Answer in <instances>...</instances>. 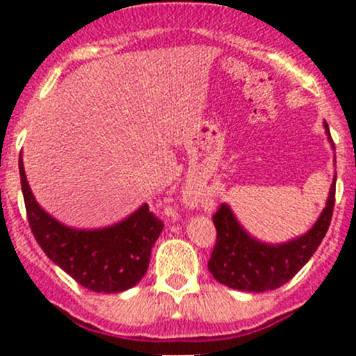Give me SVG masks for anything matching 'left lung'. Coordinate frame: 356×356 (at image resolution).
I'll list each match as a JSON object with an SVG mask.
<instances>
[{
  "label": "left lung",
  "mask_w": 356,
  "mask_h": 356,
  "mask_svg": "<svg viewBox=\"0 0 356 356\" xmlns=\"http://www.w3.org/2000/svg\"><path fill=\"white\" fill-rule=\"evenodd\" d=\"M325 131L329 134L327 124ZM334 201L336 181L317 224L301 238L277 246L264 245L250 238L238 224L231 208L220 204L211 217L217 229V239L208 260V270L220 284L232 289L261 293L281 288L303 268L321 246L331 225Z\"/></svg>",
  "instance_id": "8db88e82"
}]
</instances>
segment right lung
<instances>
[{"label":"right lung","instance_id":"obj_1","mask_svg":"<svg viewBox=\"0 0 356 356\" xmlns=\"http://www.w3.org/2000/svg\"><path fill=\"white\" fill-rule=\"evenodd\" d=\"M29 227L46 257L75 282L95 293H122L146 274L163 222L143 204L136 213L102 231H75L46 213L32 196L19 160Z\"/></svg>","mask_w":356,"mask_h":356}]
</instances>
